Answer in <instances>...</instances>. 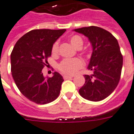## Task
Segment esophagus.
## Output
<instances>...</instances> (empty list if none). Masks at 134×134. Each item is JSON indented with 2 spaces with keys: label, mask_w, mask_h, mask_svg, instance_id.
I'll list each match as a JSON object with an SVG mask.
<instances>
[{
  "label": "esophagus",
  "mask_w": 134,
  "mask_h": 134,
  "mask_svg": "<svg viewBox=\"0 0 134 134\" xmlns=\"http://www.w3.org/2000/svg\"><path fill=\"white\" fill-rule=\"evenodd\" d=\"M72 77H74V76H67V75H64L63 76V78L65 80L69 79V78H72Z\"/></svg>",
  "instance_id": "34e87169"
}]
</instances>
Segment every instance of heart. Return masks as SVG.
<instances>
[{
    "label": "heart",
    "instance_id": "obj_1",
    "mask_svg": "<svg viewBox=\"0 0 134 134\" xmlns=\"http://www.w3.org/2000/svg\"><path fill=\"white\" fill-rule=\"evenodd\" d=\"M69 41L71 44L76 49H80L83 46L82 39L78 35H73L69 38ZM58 50V43L56 41L52 46V52L53 54H57ZM84 66V63L80 58H66L62 60L58 64V69L65 74L67 75H74L77 71L81 69Z\"/></svg>",
    "mask_w": 134,
    "mask_h": 134
}]
</instances>
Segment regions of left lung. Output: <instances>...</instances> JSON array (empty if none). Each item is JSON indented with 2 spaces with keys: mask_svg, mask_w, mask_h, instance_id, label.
I'll use <instances>...</instances> for the list:
<instances>
[{
  "mask_svg": "<svg viewBox=\"0 0 134 134\" xmlns=\"http://www.w3.org/2000/svg\"><path fill=\"white\" fill-rule=\"evenodd\" d=\"M74 31L88 37L93 47L88 69L93 74L84 75L85 83L80 88V95L89 101L99 102L114 91L120 80L122 56L119 43L110 32L98 26Z\"/></svg>",
  "mask_w": 134,
  "mask_h": 134,
  "instance_id": "8db88e82",
  "label": "left lung"
}]
</instances>
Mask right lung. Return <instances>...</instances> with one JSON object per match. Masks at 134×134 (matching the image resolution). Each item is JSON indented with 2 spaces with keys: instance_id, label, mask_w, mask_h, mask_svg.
Listing matches in <instances>:
<instances>
[{
  "instance_id": "add662e5",
  "label": "right lung",
  "mask_w": 134,
  "mask_h": 134,
  "mask_svg": "<svg viewBox=\"0 0 134 134\" xmlns=\"http://www.w3.org/2000/svg\"><path fill=\"white\" fill-rule=\"evenodd\" d=\"M66 29H36L27 32L16 42L11 54V70L17 87L22 95L37 104L54 101L64 81L59 73L43 76L42 69L48 64L52 48Z\"/></svg>"
}]
</instances>
